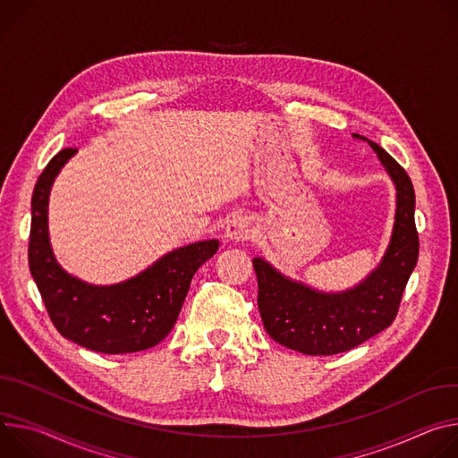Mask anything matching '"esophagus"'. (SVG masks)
Wrapping results in <instances>:
<instances>
[{"label":"esophagus","instance_id":"esophagus-1","mask_svg":"<svg viewBox=\"0 0 458 458\" xmlns=\"http://www.w3.org/2000/svg\"><path fill=\"white\" fill-rule=\"evenodd\" d=\"M252 233V224L247 218H234L227 224L224 238L231 243H240L250 238Z\"/></svg>","mask_w":458,"mask_h":458}]
</instances>
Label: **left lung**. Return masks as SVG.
<instances>
[{"label": "left lung", "mask_w": 458, "mask_h": 458, "mask_svg": "<svg viewBox=\"0 0 458 458\" xmlns=\"http://www.w3.org/2000/svg\"><path fill=\"white\" fill-rule=\"evenodd\" d=\"M352 138L371 145L396 191L393 231L378 266L349 289L320 291L285 276L266 259H252L266 331L303 354L344 352L387 329L419 260L415 189L408 173L375 141L360 134Z\"/></svg>", "instance_id": "left-lung-1"}]
</instances>
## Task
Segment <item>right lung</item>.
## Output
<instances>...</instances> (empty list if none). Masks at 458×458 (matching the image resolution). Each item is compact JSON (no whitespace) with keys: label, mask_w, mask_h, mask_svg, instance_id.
<instances>
[{"label":"right lung","mask_w":458,"mask_h":458,"mask_svg":"<svg viewBox=\"0 0 458 458\" xmlns=\"http://www.w3.org/2000/svg\"><path fill=\"white\" fill-rule=\"evenodd\" d=\"M76 148L48 162L32 192L29 267L55 327L90 351L122 354L160 344L174 327L191 280L218 250V240L169 250L155 264L118 284L94 285L67 273L48 234V196Z\"/></svg>","instance_id":"add662e5"}]
</instances>
